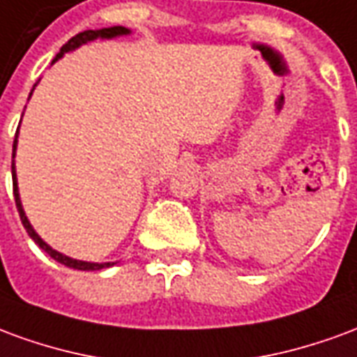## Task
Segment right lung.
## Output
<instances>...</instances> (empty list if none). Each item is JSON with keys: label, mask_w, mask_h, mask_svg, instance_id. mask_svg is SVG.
Masks as SVG:
<instances>
[{"label": "right lung", "mask_w": 357, "mask_h": 357, "mask_svg": "<svg viewBox=\"0 0 357 357\" xmlns=\"http://www.w3.org/2000/svg\"><path fill=\"white\" fill-rule=\"evenodd\" d=\"M130 34V30L124 26H110V28H101V30H86V32H80V34H76L74 38H70L68 42L61 47V51L57 53V57L53 59V63L59 61V59L63 57L65 53L68 51H74L76 47H80L82 43H88V42H93L97 38H102V40H110V38H116V36H126ZM38 86V82L34 84V88ZM34 91V89H32ZM30 91V95H32ZM17 137H19V132L15 133V143H13V158H15V151H17ZM11 174H13V195H15V202H17V210H19V216H20V222L24 225V229L26 233L30 235V239L34 241L38 247L45 250L47 255L53 258V260H57L59 264H63L66 268H74V269H82V271H97V269H102V268H110V266H114V262H105V264H97V262H84V260H74L70 256H65L57 252V250H53V248L45 243V241L34 231V227L30 225L28 222L26 214H24V210H22V202H20V197H19V185H17V172H15V160L11 162Z\"/></svg>", "instance_id": "1"}]
</instances>
